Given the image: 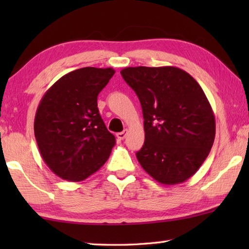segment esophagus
I'll return each mask as SVG.
<instances>
[{"mask_svg":"<svg viewBox=\"0 0 249 249\" xmlns=\"http://www.w3.org/2000/svg\"><path fill=\"white\" fill-rule=\"evenodd\" d=\"M126 134H127V130H124V132H121V133H117L116 134V137L119 138L120 141H123L124 138L126 137Z\"/></svg>","mask_w":249,"mask_h":249,"instance_id":"obj_1","label":"esophagus"}]
</instances>
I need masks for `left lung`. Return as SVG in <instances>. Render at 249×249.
Masks as SVG:
<instances>
[{"mask_svg":"<svg viewBox=\"0 0 249 249\" xmlns=\"http://www.w3.org/2000/svg\"><path fill=\"white\" fill-rule=\"evenodd\" d=\"M121 74L142 105L145 142L136 157L142 169L166 185L187 181L215 138V117L200 84L172 66L127 67Z\"/></svg>","mask_w":249,"mask_h":249,"instance_id":"obj_1","label":"left lung"}]
</instances>
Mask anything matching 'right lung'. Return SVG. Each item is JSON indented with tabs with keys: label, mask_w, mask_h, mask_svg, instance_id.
I'll list each match as a JSON object with an SVG mask.
<instances>
[{
	"label": "right lung",
	"mask_w": 249,
	"mask_h": 249,
	"mask_svg": "<svg viewBox=\"0 0 249 249\" xmlns=\"http://www.w3.org/2000/svg\"><path fill=\"white\" fill-rule=\"evenodd\" d=\"M115 73L112 68L77 69L46 91L34 133L46 165L59 178L78 182L102 167L115 145L98 108V95Z\"/></svg>",
	"instance_id": "obj_1"
}]
</instances>
